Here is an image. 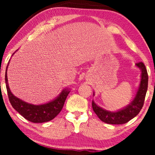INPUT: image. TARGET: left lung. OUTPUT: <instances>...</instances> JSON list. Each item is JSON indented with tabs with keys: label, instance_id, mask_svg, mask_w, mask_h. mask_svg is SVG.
I'll return each instance as SVG.
<instances>
[{
	"label": "left lung",
	"instance_id": "1",
	"mask_svg": "<svg viewBox=\"0 0 155 155\" xmlns=\"http://www.w3.org/2000/svg\"><path fill=\"white\" fill-rule=\"evenodd\" d=\"M135 66L141 71L140 82L134 99L129 104L116 111H110L99 107L92 100V109L101 121L109 124H124L135 117L140 111L147 90L148 75L143 63H136ZM94 95V92H93V96Z\"/></svg>",
	"mask_w": 155,
	"mask_h": 155
}]
</instances>
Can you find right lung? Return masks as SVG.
Listing matches in <instances>:
<instances>
[{
	"label": "right lung",
	"instance_id": "1",
	"mask_svg": "<svg viewBox=\"0 0 155 155\" xmlns=\"http://www.w3.org/2000/svg\"><path fill=\"white\" fill-rule=\"evenodd\" d=\"M15 53L12 54V56H13ZM9 63L10 61L8 63L7 68H6L5 80L8 98H9L10 102L11 104L12 107L20 115H22L25 119L28 120L30 122L44 123L54 119L60 113L61 109H63L65 99H66L68 95L70 92V89H63L60 94H58V96L52 99L51 101H48L47 103L36 105L26 102V101H23L15 96L10 91L9 85H8L7 76V71Z\"/></svg>",
	"mask_w": 155,
	"mask_h": 155
}]
</instances>
